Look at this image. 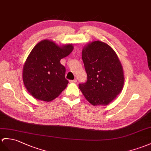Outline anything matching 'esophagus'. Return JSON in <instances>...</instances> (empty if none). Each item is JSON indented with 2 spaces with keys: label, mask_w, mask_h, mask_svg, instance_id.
<instances>
[{
  "label": "esophagus",
  "mask_w": 151,
  "mask_h": 151,
  "mask_svg": "<svg viewBox=\"0 0 151 151\" xmlns=\"http://www.w3.org/2000/svg\"><path fill=\"white\" fill-rule=\"evenodd\" d=\"M69 82L70 83H76L77 82V80L75 79V80H70Z\"/></svg>",
  "instance_id": "obj_1"
}]
</instances>
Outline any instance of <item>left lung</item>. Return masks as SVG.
Segmentation results:
<instances>
[{"label": "left lung", "instance_id": "obj_1", "mask_svg": "<svg viewBox=\"0 0 151 151\" xmlns=\"http://www.w3.org/2000/svg\"><path fill=\"white\" fill-rule=\"evenodd\" d=\"M82 58L87 75L78 88L93 106H107L122 91L124 70L118 56L109 45L100 40L83 47Z\"/></svg>", "mask_w": 151, "mask_h": 151}]
</instances>
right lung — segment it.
<instances>
[{
  "label": "right lung",
  "mask_w": 151,
  "mask_h": 151,
  "mask_svg": "<svg viewBox=\"0 0 151 151\" xmlns=\"http://www.w3.org/2000/svg\"><path fill=\"white\" fill-rule=\"evenodd\" d=\"M72 44L59 45L51 40L38 42L28 55L22 70L26 89L38 100L51 101L68 86L65 68L60 61L73 51Z\"/></svg>",
  "instance_id": "obj_1"
}]
</instances>
